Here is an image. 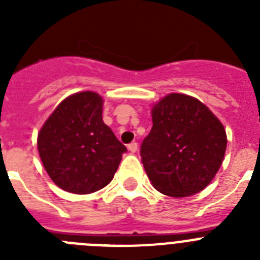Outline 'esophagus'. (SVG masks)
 I'll return each mask as SVG.
<instances>
[{"mask_svg": "<svg viewBox=\"0 0 260 260\" xmlns=\"http://www.w3.org/2000/svg\"><path fill=\"white\" fill-rule=\"evenodd\" d=\"M127 148H128V151H130V152H137V150H138V143L137 142H132V143L128 144L127 146Z\"/></svg>", "mask_w": 260, "mask_h": 260, "instance_id": "34e87169", "label": "esophagus"}]
</instances>
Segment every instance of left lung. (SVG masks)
I'll return each instance as SVG.
<instances>
[{
  "instance_id": "left-lung-1",
  "label": "left lung",
  "mask_w": 260,
  "mask_h": 260,
  "mask_svg": "<svg viewBox=\"0 0 260 260\" xmlns=\"http://www.w3.org/2000/svg\"><path fill=\"white\" fill-rule=\"evenodd\" d=\"M225 150L219 118L198 99L171 93L152 108V128L142 142L141 156L153 187L181 198L213 180Z\"/></svg>"
}]
</instances>
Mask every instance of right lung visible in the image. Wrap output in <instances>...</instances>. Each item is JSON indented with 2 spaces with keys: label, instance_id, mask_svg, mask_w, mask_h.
I'll use <instances>...</instances> for the list:
<instances>
[{
  "label": "right lung",
  "instance_id": "1",
  "mask_svg": "<svg viewBox=\"0 0 260 260\" xmlns=\"http://www.w3.org/2000/svg\"><path fill=\"white\" fill-rule=\"evenodd\" d=\"M103 99L92 91L66 98L38 135L52 181L73 194H89L112 181L126 147L103 121Z\"/></svg>",
  "mask_w": 260,
  "mask_h": 260
}]
</instances>
